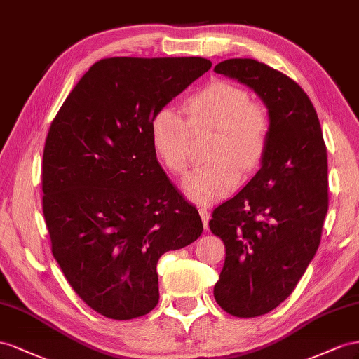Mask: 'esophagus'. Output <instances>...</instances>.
Masks as SVG:
<instances>
[{
  "label": "esophagus",
  "mask_w": 359,
  "mask_h": 359,
  "mask_svg": "<svg viewBox=\"0 0 359 359\" xmlns=\"http://www.w3.org/2000/svg\"><path fill=\"white\" fill-rule=\"evenodd\" d=\"M198 212H200V217H201V219H203L204 229H208V227H209V219H210V213H209L208 208L200 206V208H198Z\"/></svg>",
  "instance_id": "34e87169"
}]
</instances>
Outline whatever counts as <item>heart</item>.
Instances as JSON below:
<instances>
[{"label": "heart", "mask_w": 359, "mask_h": 359, "mask_svg": "<svg viewBox=\"0 0 359 359\" xmlns=\"http://www.w3.org/2000/svg\"><path fill=\"white\" fill-rule=\"evenodd\" d=\"M188 120L177 109L162 107L150 120V140L163 167L183 174L191 161L192 130L213 129L208 163L192 170L182 187L201 204L215 203L230 194L241 174L260 167L271 134L269 112L250 102L242 87L213 79L187 99Z\"/></svg>", "instance_id": "heart-1"}]
</instances>
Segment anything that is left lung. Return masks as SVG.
I'll return each instance as SVG.
<instances>
[{"mask_svg": "<svg viewBox=\"0 0 359 359\" xmlns=\"http://www.w3.org/2000/svg\"><path fill=\"white\" fill-rule=\"evenodd\" d=\"M213 70L252 88L271 117L262 168L209 221L225 245L215 299L231 316L257 317L289 298L319 248L326 146L310 97L292 78L252 58L225 60Z\"/></svg>", "mask_w": 359, "mask_h": 359, "instance_id": "left-lung-1", "label": "left lung"}]
</instances>
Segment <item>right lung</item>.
Masks as SVG:
<instances>
[{
  "instance_id": "add662e5",
  "label": "right lung",
  "mask_w": 359,
  "mask_h": 359,
  "mask_svg": "<svg viewBox=\"0 0 359 359\" xmlns=\"http://www.w3.org/2000/svg\"><path fill=\"white\" fill-rule=\"evenodd\" d=\"M210 66L200 57L99 60L50 123L42 208L54 259L109 319L155 309L159 257L203 231L197 208L159 165L150 120Z\"/></svg>"
}]
</instances>
